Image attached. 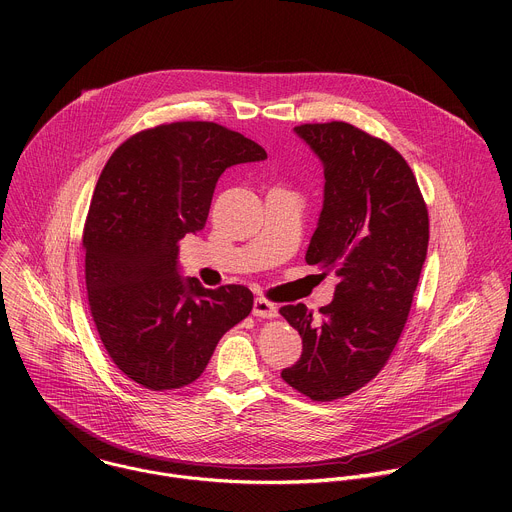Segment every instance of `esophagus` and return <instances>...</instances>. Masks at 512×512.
I'll return each mask as SVG.
<instances>
[{
    "label": "esophagus",
    "mask_w": 512,
    "mask_h": 512,
    "mask_svg": "<svg viewBox=\"0 0 512 512\" xmlns=\"http://www.w3.org/2000/svg\"><path fill=\"white\" fill-rule=\"evenodd\" d=\"M253 314L259 318H275L277 316V306L265 298H255L253 302Z\"/></svg>",
    "instance_id": "1"
}]
</instances>
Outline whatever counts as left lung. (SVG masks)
Returning a JSON list of instances; mask_svg holds the SVG:
<instances>
[{"instance_id":"left-lung-1","label":"left lung","mask_w":512,"mask_h":512,"mask_svg":"<svg viewBox=\"0 0 512 512\" xmlns=\"http://www.w3.org/2000/svg\"><path fill=\"white\" fill-rule=\"evenodd\" d=\"M294 131L326 178L306 263L340 281L320 320L304 304L279 310L302 336V356L281 379L312 401H334L387 364L427 255L429 218L411 168L387 141L344 121Z\"/></svg>"}]
</instances>
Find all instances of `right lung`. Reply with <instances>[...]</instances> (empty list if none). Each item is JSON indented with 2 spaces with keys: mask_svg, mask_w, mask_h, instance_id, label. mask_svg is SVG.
Wrapping results in <instances>:
<instances>
[{
  "mask_svg": "<svg viewBox=\"0 0 512 512\" xmlns=\"http://www.w3.org/2000/svg\"><path fill=\"white\" fill-rule=\"evenodd\" d=\"M261 160V145L237 131L178 121L135 133L103 168L83 235L89 306L115 367L141 387L194 383L253 310L245 285L182 277L178 241L204 229L227 168Z\"/></svg>",
  "mask_w": 512,
  "mask_h": 512,
  "instance_id": "obj_1",
  "label": "right lung"
}]
</instances>
